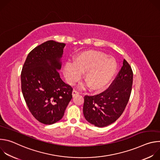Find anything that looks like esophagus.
Here are the masks:
<instances>
[{"label": "esophagus", "instance_id": "obj_1", "mask_svg": "<svg viewBox=\"0 0 160 160\" xmlns=\"http://www.w3.org/2000/svg\"><path fill=\"white\" fill-rule=\"evenodd\" d=\"M79 94V92H78V91L77 90H73V92H72V95H73V97H75V96Z\"/></svg>", "mask_w": 160, "mask_h": 160}]
</instances>
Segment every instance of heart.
<instances>
[{
	"label": "heart",
	"instance_id": "1",
	"mask_svg": "<svg viewBox=\"0 0 160 160\" xmlns=\"http://www.w3.org/2000/svg\"><path fill=\"white\" fill-rule=\"evenodd\" d=\"M117 70V62L111 56L98 51H86L77 54L75 61L66 62L63 73L68 83L78 82L85 72L83 79L90 89L101 90L111 82Z\"/></svg>",
	"mask_w": 160,
	"mask_h": 160
}]
</instances>
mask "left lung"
I'll use <instances>...</instances> for the list:
<instances>
[{
  "label": "left lung",
  "mask_w": 160,
  "mask_h": 160,
  "mask_svg": "<svg viewBox=\"0 0 160 160\" xmlns=\"http://www.w3.org/2000/svg\"><path fill=\"white\" fill-rule=\"evenodd\" d=\"M132 83L131 66L124 59L121 70L107 90L96 96L84 97L83 112L86 120L98 127L115 122L128 102Z\"/></svg>",
  "instance_id": "obj_1"
}]
</instances>
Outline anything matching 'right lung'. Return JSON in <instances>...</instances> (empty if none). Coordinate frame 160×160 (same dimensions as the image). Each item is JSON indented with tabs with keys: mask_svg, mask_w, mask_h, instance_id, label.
I'll return each instance as SVG.
<instances>
[{
	"mask_svg": "<svg viewBox=\"0 0 160 160\" xmlns=\"http://www.w3.org/2000/svg\"><path fill=\"white\" fill-rule=\"evenodd\" d=\"M66 45L48 40L28 55L21 74V90L32 115L40 123L59 121L72 99V87L61 78L59 70Z\"/></svg>",
	"mask_w": 160,
	"mask_h": 160,
	"instance_id": "1",
	"label": "right lung"
}]
</instances>
